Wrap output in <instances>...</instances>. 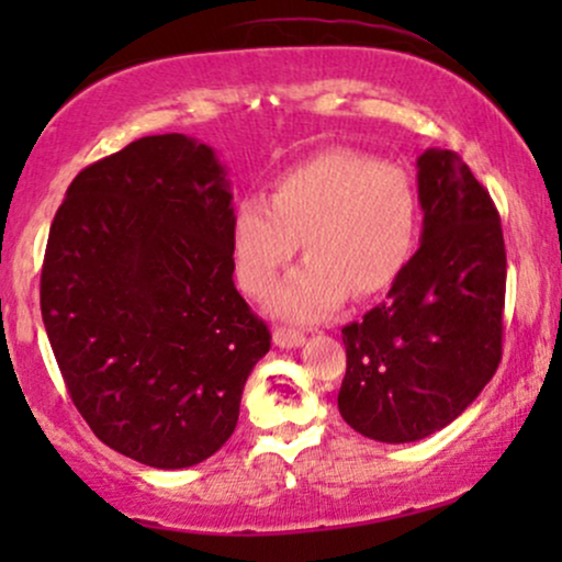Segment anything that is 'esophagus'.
<instances>
[{
    "mask_svg": "<svg viewBox=\"0 0 562 562\" xmlns=\"http://www.w3.org/2000/svg\"><path fill=\"white\" fill-rule=\"evenodd\" d=\"M272 340H274V346H280V348H299L306 338H303V335L295 333V330H285V327H277L274 335H272Z\"/></svg>",
    "mask_w": 562,
    "mask_h": 562,
    "instance_id": "1",
    "label": "esophagus"
}]
</instances>
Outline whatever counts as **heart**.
<instances>
[{
    "instance_id": "b5f03b06",
    "label": "heart",
    "mask_w": 562,
    "mask_h": 562,
    "mask_svg": "<svg viewBox=\"0 0 562 562\" xmlns=\"http://www.w3.org/2000/svg\"><path fill=\"white\" fill-rule=\"evenodd\" d=\"M417 237L409 177L353 150H327L274 179L269 203L245 198L229 224L232 261L245 293L263 295L303 243V267L269 308L282 319L317 322L348 293L375 295L402 274Z\"/></svg>"
}]
</instances>
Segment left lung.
I'll return each mask as SVG.
<instances>
[{
	"instance_id": "1",
	"label": "left lung",
	"mask_w": 562,
	"mask_h": 562,
	"mask_svg": "<svg viewBox=\"0 0 562 562\" xmlns=\"http://www.w3.org/2000/svg\"><path fill=\"white\" fill-rule=\"evenodd\" d=\"M417 198L420 248L389 299L344 327L340 417L383 443L447 428L502 359L507 259L492 198L451 150L417 158Z\"/></svg>"
}]
</instances>
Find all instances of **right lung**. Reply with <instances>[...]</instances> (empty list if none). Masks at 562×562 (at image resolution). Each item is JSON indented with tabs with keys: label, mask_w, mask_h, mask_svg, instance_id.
Listing matches in <instances>:
<instances>
[{
	"label": "right lung",
	"mask_w": 562,
	"mask_h": 562,
	"mask_svg": "<svg viewBox=\"0 0 562 562\" xmlns=\"http://www.w3.org/2000/svg\"><path fill=\"white\" fill-rule=\"evenodd\" d=\"M232 187L214 147L153 134L87 166L49 227L42 319L102 443L160 470L227 443L272 346L232 272Z\"/></svg>",
	"instance_id": "right-lung-1"
}]
</instances>
